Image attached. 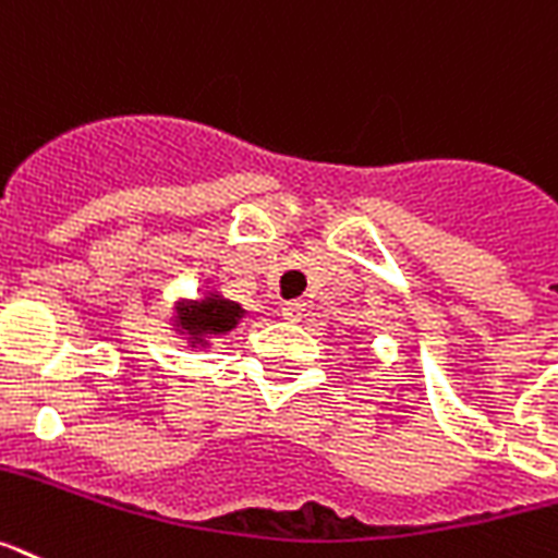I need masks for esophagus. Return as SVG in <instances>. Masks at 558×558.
Wrapping results in <instances>:
<instances>
[{"label":"esophagus","mask_w":558,"mask_h":558,"mask_svg":"<svg viewBox=\"0 0 558 558\" xmlns=\"http://www.w3.org/2000/svg\"><path fill=\"white\" fill-rule=\"evenodd\" d=\"M282 316L288 318V322H302L304 318V302H284L282 304Z\"/></svg>","instance_id":"1"}]
</instances>
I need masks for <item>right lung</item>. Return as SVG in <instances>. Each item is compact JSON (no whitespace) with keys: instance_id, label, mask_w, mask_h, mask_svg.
<instances>
[{"instance_id":"right-lung-1","label":"right lung","mask_w":558,"mask_h":558,"mask_svg":"<svg viewBox=\"0 0 558 558\" xmlns=\"http://www.w3.org/2000/svg\"><path fill=\"white\" fill-rule=\"evenodd\" d=\"M242 316H245L242 304L231 302L220 293H206V299L178 304L174 327H178V332L189 336L192 347H206L208 338L231 332L233 327L240 325Z\"/></svg>"}]
</instances>
